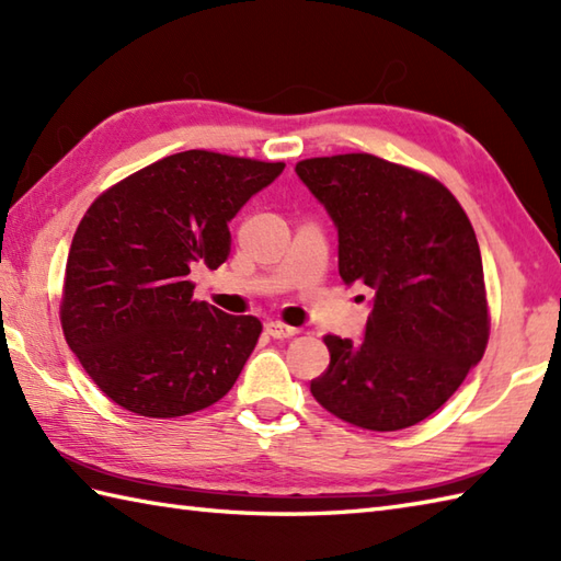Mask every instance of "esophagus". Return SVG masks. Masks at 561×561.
<instances>
[{"label": "esophagus", "instance_id": "obj_1", "mask_svg": "<svg viewBox=\"0 0 561 561\" xmlns=\"http://www.w3.org/2000/svg\"><path fill=\"white\" fill-rule=\"evenodd\" d=\"M265 330H267V335L274 337V340H287V337H294L296 332H299V328H291L287 323H282V320H270Z\"/></svg>", "mask_w": 561, "mask_h": 561}]
</instances>
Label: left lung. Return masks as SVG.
Here are the masks:
<instances>
[{
	"label": "left lung",
	"instance_id": "obj_1",
	"mask_svg": "<svg viewBox=\"0 0 561 561\" xmlns=\"http://www.w3.org/2000/svg\"><path fill=\"white\" fill-rule=\"evenodd\" d=\"M340 236V277L376 291L362 344L325 335L313 398L337 420L398 432L460 388L490 342L482 255L468 214L422 171L374 153L296 163Z\"/></svg>",
	"mask_w": 561,
	"mask_h": 561
}]
</instances>
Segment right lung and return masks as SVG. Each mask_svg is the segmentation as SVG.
<instances>
[{
  "label": "right lung",
  "mask_w": 561,
  "mask_h": 561,
  "mask_svg": "<svg viewBox=\"0 0 561 561\" xmlns=\"http://www.w3.org/2000/svg\"><path fill=\"white\" fill-rule=\"evenodd\" d=\"M284 171L190 149L91 202L71 238L59 323L83 371L123 410L153 420L219 402L262 323L193 299V265L229 257V221Z\"/></svg>",
  "instance_id": "add662e5"
}]
</instances>
